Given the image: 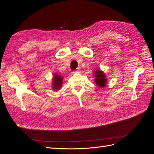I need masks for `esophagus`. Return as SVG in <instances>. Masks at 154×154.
I'll return each mask as SVG.
<instances>
[{"label":"esophagus","mask_w":154,"mask_h":154,"mask_svg":"<svg viewBox=\"0 0 154 154\" xmlns=\"http://www.w3.org/2000/svg\"><path fill=\"white\" fill-rule=\"evenodd\" d=\"M80 70H81V68L80 67H79V68H77V69H76V70L75 71V72H80Z\"/></svg>","instance_id":"esophagus-1"}]
</instances>
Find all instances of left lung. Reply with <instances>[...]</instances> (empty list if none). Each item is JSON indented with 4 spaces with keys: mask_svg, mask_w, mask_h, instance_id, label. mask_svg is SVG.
<instances>
[{
    "mask_svg": "<svg viewBox=\"0 0 154 154\" xmlns=\"http://www.w3.org/2000/svg\"><path fill=\"white\" fill-rule=\"evenodd\" d=\"M95 75V84L99 88H104L107 84V79L106 74L101 69H97L94 72Z\"/></svg>",
    "mask_w": 154,
    "mask_h": 154,
    "instance_id": "8db88e82",
    "label": "left lung"
}]
</instances>
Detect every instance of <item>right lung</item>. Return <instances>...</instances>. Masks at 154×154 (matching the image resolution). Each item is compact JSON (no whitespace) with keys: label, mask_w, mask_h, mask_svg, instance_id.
<instances>
[{"label":"right lung","mask_w":154,"mask_h":154,"mask_svg":"<svg viewBox=\"0 0 154 154\" xmlns=\"http://www.w3.org/2000/svg\"><path fill=\"white\" fill-rule=\"evenodd\" d=\"M63 82V77L58 73H55L52 78V90L57 91L62 87Z\"/></svg>","instance_id":"right-lung-1"}]
</instances>
